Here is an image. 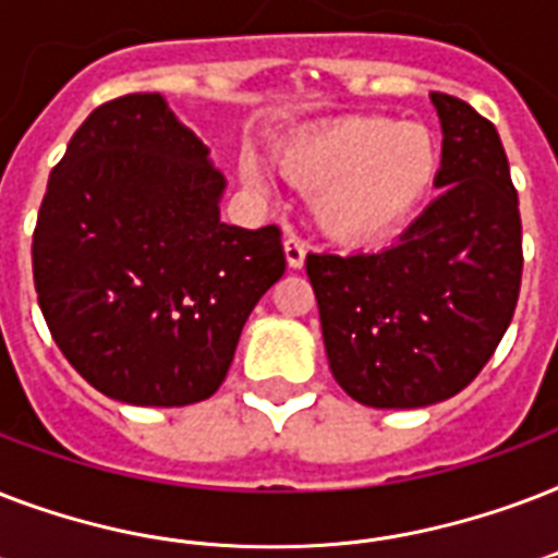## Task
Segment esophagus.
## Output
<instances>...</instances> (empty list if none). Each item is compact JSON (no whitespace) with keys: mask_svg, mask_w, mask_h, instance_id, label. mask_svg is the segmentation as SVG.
Wrapping results in <instances>:
<instances>
[{"mask_svg":"<svg viewBox=\"0 0 558 558\" xmlns=\"http://www.w3.org/2000/svg\"><path fill=\"white\" fill-rule=\"evenodd\" d=\"M283 254H287L289 269H301L306 257V245L301 243L298 236H287V240H283Z\"/></svg>","mask_w":558,"mask_h":558,"instance_id":"34e87169","label":"esophagus"}]
</instances>
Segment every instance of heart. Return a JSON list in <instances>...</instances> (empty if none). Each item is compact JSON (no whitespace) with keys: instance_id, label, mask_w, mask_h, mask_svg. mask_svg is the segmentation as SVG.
Listing matches in <instances>:
<instances>
[{"instance_id":"b5f03b06","label":"heart","mask_w":558,"mask_h":558,"mask_svg":"<svg viewBox=\"0 0 558 558\" xmlns=\"http://www.w3.org/2000/svg\"><path fill=\"white\" fill-rule=\"evenodd\" d=\"M289 185L310 193V214L327 240L376 245L414 219L437 182V144L420 124L390 118H339L292 135L275 150ZM245 177L260 182L257 161Z\"/></svg>"}]
</instances>
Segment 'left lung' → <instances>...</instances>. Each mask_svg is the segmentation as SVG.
I'll return each instance as SVG.
<instances>
[{
	"mask_svg": "<svg viewBox=\"0 0 558 558\" xmlns=\"http://www.w3.org/2000/svg\"><path fill=\"white\" fill-rule=\"evenodd\" d=\"M442 130L437 199L371 254H306L324 350L371 408H425L475 379L521 289V217L504 144L466 100L432 92Z\"/></svg>",
	"mask_w": 558,
	"mask_h": 558,
	"instance_id": "obj_1",
	"label": "left lung"
}]
</instances>
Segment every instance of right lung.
<instances>
[{"label":"right lung","mask_w":558,"mask_h":558,"mask_svg":"<svg viewBox=\"0 0 558 558\" xmlns=\"http://www.w3.org/2000/svg\"><path fill=\"white\" fill-rule=\"evenodd\" d=\"M226 177L159 92L98 107L39 205L34 287L69 365L104 397L177 408L222 385L287 271L275 226H226Z\"/></svg>","instance_id":"1"}]
</instances>
